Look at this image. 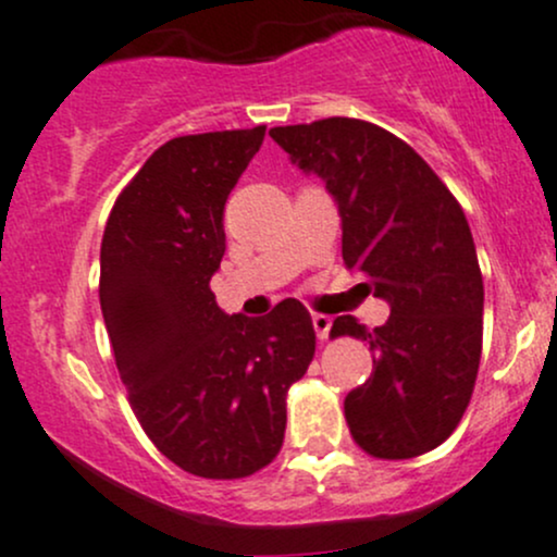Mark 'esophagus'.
Returning a JSON list of instances; mask_svg holds the SVG:
<instances>
[{
	"label": "esophagus",
	"instance_id": "1",
	"mask_svg": "<svg viewBox=\"0 0 557 557\" xmlns=\"http://www.w3.org/2000/svg\"><path fill=\"white\" fill-rule=\"evenodd\" d=\"M312 325H314V333H318V338H327V333H331V325H333V318L331 314H323V312H314L312 314Z\"/></svg>",
	"mask_w": 557,
	"mask_h": 557
}]
</instances>
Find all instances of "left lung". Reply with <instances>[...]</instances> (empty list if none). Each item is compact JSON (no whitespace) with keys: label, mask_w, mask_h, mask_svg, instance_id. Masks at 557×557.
<instances>
[{"label":"left lung","mask_w":557,"mask_h":557,"mask_svg":"<svg viewBox=\"0 0 557 557\" xmlns=\"http://www.w3.org/2000/svg\"><path fill=\"white\" fill-rule=\"evenodd\" d=\"M301 171L318 173L342 213V256L389 304L368 331L373 373L344 400L355 443L376 459H413L456 430L483 349V274L465 210L437 173L384 127L352 116L272 127Z\"/></svg>","instance_id":"8db88e82"}]
</instances>
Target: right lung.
<instances>
[{
  "label": "right lung",
  "instance_id": "right-lung-1",
  "mask_svg": "<svg viewBox=\"0 0 557 557\" xmlns=\"http://www.w3.org/2000/svg\"><path fill=\"white\" fill-rule=\"evenodd\" d=\"M263 133L162 144L120 191L101 243L98 296L133 413L160 454L208 480L248 478L280 454L285 397L314 357L301 301L243 318L210 290L226 197Z\"/></svg>",
  "mask_w": 557,
  "mask_h": 557
}]
</instances>
